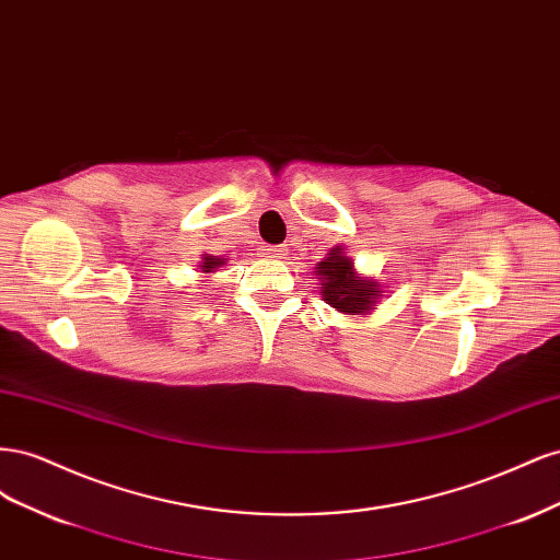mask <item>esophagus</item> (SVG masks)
I'll use <instances>...</instances> for the list:
<instances>
[{
  "instance_id": "esophagus-1",
  "label": "esophagus",
  "mask_w": 560,
  "mask_h": 560,
  "mask_svg": "<svg viewBox=\"0 0 560 560\" xmlns=\"http://www.w3.org/2000/svg\"><path fill=\"white\" fill-rule=\"evenodd\" d=\"M284 252H287L284 245H266L264 247V254H266V257H270V259H280Z\"/></svg>"
}]
</instances>
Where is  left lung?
Masks as SVG:
<instances>
[{"mask_svg":"<svg viewBox=\"0 0 560 560\" xmlns=\"http://www.w3.org/2000/svg\"><path fill=\"white\" fill-rule=\"evenodd\" d=\"M315 273L322 280V301H327L331 308L341 313H366L381 296L376 282L360 280V276L354 273L352 261L341 247L331 249L329 257L317 264Z\"/></svg>","mask_w":560,"mask_h":560,"instance_id":"1","label":"left lung"}]
</instances>
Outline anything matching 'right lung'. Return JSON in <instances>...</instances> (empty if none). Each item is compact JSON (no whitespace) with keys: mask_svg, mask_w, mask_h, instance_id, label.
<instances>
[{"mask_svg":"<svg viewBox=\"0 0 560 560\" xmlns=\"http://www.w3.org/2000/svg\"><path fill=\"white\" fill-rule=\"evenodd\" d=\"M224 261L222 259H214V257H206V261H202V270H206V273H210V270H214L217 266H222Z\"/></svg>","mask_w":560,"mask_h":560,"instance_id":"right-lung-1","label":"right lung"}]
</instances>
